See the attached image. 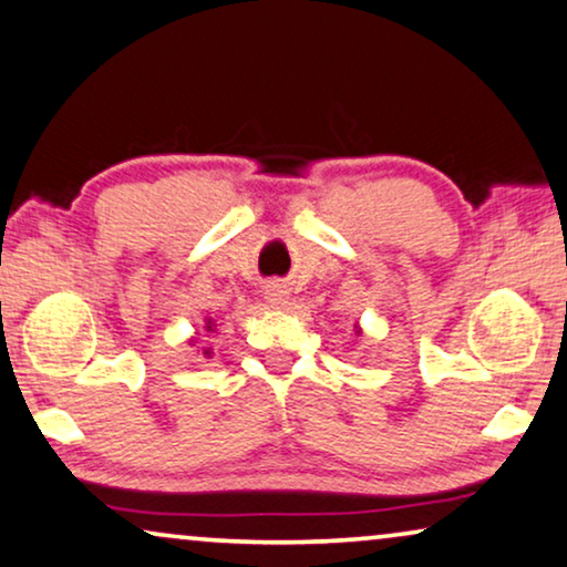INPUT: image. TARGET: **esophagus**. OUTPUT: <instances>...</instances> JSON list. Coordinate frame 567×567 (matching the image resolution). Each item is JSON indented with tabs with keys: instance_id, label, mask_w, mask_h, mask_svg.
<instances>
[{
	"instance_id": "34e87169",
	"label": "esophagus",
	"mask_w": 567,
	"mask_h": 567,
	"mask_svg": "<svg viewBox=\"0 0 567 567\" xmlns=\"http://www.w3.org/2000/svg\"><path fill=\"white\" fill-rule=\"evenodd\" d=\"M264 298H267V303L271 308H282L285 303H288V290H285V285L269 282L267 290H264Z\"/></svg>"
}]
</instances>
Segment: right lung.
Instances as JSON below:
<instances>
[{
  "label": "right lung",
  "instance_id": "right-lung-1",
  "mask_svg": "<svg viewBox=\"0 0 567 567\" xmlns=\"http://www.w3.org/2000/svg\"><path fill=\"white\" fill-rule=\"evenodd\" d=\"M215 327H217V323L213 319H205V331H215ZM196 334H199V331H196ZM194 342H196V337H192V344ZM205 358H213V347H207Z\"/></svg>",
  "mask_w": 567,
  "mask_h": 567
}]
</instances>
